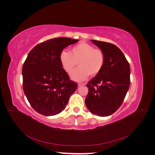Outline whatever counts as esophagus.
Wrapping results in <instances>:
<instances>
[{
  "mask_svg": "<svg viewBox=\"0 0 155 155\" xmlns=\"http://www.w3.org/2000/svg\"><path fill=\"white\" fill-rule=\"evenodd\" d=\"M85 85V84L84 83H78V86H82V85Z\"/></svg>",
  "mask_w": 155,
  "mask_h": 155,
  "instance_id": "1",
  "label": "esophagus"
}]
</instances>
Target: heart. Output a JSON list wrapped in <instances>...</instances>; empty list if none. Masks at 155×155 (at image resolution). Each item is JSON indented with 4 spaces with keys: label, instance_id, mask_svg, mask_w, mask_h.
<instances>
[{
    "label": "heart",
    "instance_id": "heart-1",
    "mask_svg": "<svg viewBox=\"0 0 155 155\" xmlns=\"http://www.w3.org/2000/svg\"><path fill=\"white\" fill-rule=\"evenodd\" d=\"M59 61L63 69L68 74L72 73L78 64L79 67L72 74L71 77L76 81H81L89 75L94 76L101 71L105 56L101 50L82 42L72 46L70 51L64 50L61 51Z\"/></svg>",
    "mask_w": 155,
    "mask_h": 155
}]
</instances>
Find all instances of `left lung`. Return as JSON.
<instances>
[{"mask_svg": "<svg viewBox=\"0 0 155 155\" xmlns=\"http://www.w3.org/2000/svg\"><path fill=\"white\" fill-rule=\"evenodd\" d=\"M105 54L101 71L87 84L85 104L91 113L108 116L122 104L130 86L129 63L121 50L112 43L91 40Z\"/></svg>", "mask_w": 155, "mask_h": 155, "instance_id": "1", "label": "left lung"}]
</instances>
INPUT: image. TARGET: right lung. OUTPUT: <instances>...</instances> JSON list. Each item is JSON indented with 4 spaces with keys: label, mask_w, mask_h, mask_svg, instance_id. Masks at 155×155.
<instances>
[{
    "label": "right lung",
    "mask_w": 155,
    "mask_h": 155,
    "mask_svg": "<svg viewBox=\"0 0 155 155\" xmlns=\"http://www.w3.org/2000/svg\"><path fill=\"white\" fill-rule=\"evenodd\" d=\"M79 40L67 37L49 39L35 46L23 64L22 87L36 112L50 116L59 114L78 87L59 61V54Z\"/></svg>",
    "instance_id": "1"
}]
</instances>
